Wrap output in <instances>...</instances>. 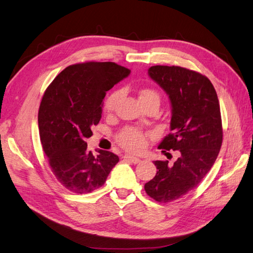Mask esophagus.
<instances>
[{
	"label": "esophagus",
	"instance_id": "esophagus-1",
	"mask_svg": "<svg viewBox=\"0 0 253 253\" xmlns=\"http://www.w3.org/2000/svg\"><path fill=\"white\" fill-rule=\"evenodd\" d=\"M124 160L130 162V163H133V164H137V163H140L141 160L138 158H135V157H132V156H124Z\"/></svg>",
	"mask_w": 253,
	"mask_h": 253
}]
</instances>
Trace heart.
Listing matches in <instances>:
<instances>
[{
  "label": "heart",
  "instance_id": "b5f03b06",
  "mask_svg": "<svg viewBox=\"0 0 253 253\" xmlns=\"http://www.w3.org/2000/svg\"><path fill=\"white\" fill-rule=\"evenodd\" d=\"M119 97H120L119 91L112 92L111 94H109L107 97H106L103 105V109L106 113H110L115 110L116 105L119 101ZM151 100H157L160 102L159 93L151 88L142 89L140 92V101L142 103H146ZM118 142L122 147H124L125 149L132 152H137L142 150L146 146V143H147V135H146V133L142 132L141 130L132 128V127H127L122 130V131L119 133Z\"/></svg>",
  "mask_w": 253,
  "mask_h": 253
}]
</instances>
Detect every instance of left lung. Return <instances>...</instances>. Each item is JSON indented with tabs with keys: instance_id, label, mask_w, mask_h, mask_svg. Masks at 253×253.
<instances>
[{
	"instance_id": "1",
	"label": "left lung",
	"mask_w": 253,
	"mask_h": 253,
	"mask_svg": "<svg viewBox=\"0 0 253 253\" xmlns=\"http://www.w3.org/2000/svg\"><path fill=\"white\" fill-rule=\"evenodd\" d=\"M149 77L168 94L171 132L160 149L178 150L172 165L154 161L157 174L145 191L159 203L183 198L197 187L213 166L223 142L217 94L208 78L180 66H151Z\"/></svg>"
}]
</instances>
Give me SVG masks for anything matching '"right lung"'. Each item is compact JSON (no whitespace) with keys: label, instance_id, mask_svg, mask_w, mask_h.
<instances>
[{"label":"right lung","instance_id":"obj_1","mask_svg":"<svg viewBox=\"0 0 253 253\" xmlns=\"http://www.w3.org/2000/svg\"><path fill=\"white\" fill-rule=\"evenodd\" d=\"M129 73L113 62H86L65 68L47 87L38 115L40 138L51 171L66 189L92 192L119 162L110 151L93 156L85 140L102 118L106 91Z\"/></svg>","mask_w":253,"mask_h":253}]
</instances>
